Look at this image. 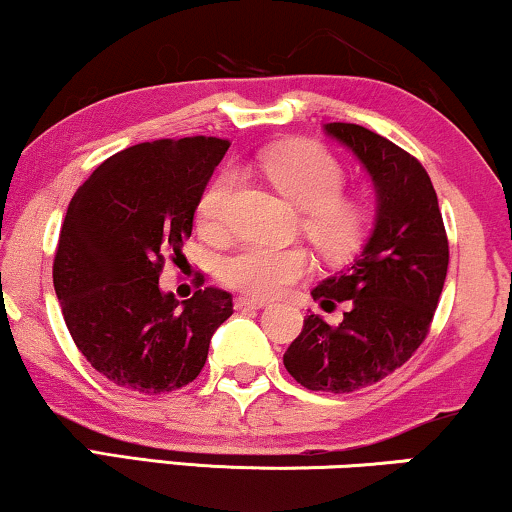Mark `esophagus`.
<instances>
[{
    "instance_id": "1",
    "label": "esophagus",
    "mask_w": 512,
    "mask_h": 512,
    "mask_svg": "<svg viewBox=\"0 0 512 512\" xmlns=\"http://www.w3.org/2000/svg\"><path fill=\"white\" fill-rule=\"evenodd\" d=\"M265 305H268V300H263V298H247V296L235 298L237 310H242V307H254V310H261V307H265Z\"/></svg>"
}]
</instances>
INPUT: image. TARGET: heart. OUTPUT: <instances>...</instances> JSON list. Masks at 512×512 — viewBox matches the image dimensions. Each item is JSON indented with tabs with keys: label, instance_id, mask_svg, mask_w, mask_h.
<instances>
[{
	"label": "heart",
	"instance_id": "b5f03b06",
	"mask_svg": "<svg viewBox=\"0 0 512 512\" xmlns=\"http://www.w3.org/2000/svg\"><path fill=\"white\" fill-rule=\"evenodd\" d=\"M265 177L293 205L305 209V233L331 258H345L361 244L368 209L361 200L340 195L345 170L326 149L291 142L268 151L261 160ZM235 172L223 170L209 181L198 202L200 226L219 230L226 221ZM312 270V258L300 247L249 242L221 261V279L251 296H277Z\"/></svg>",
	"mask_w": 512,
	"mask_h": 512
}]
</instances>
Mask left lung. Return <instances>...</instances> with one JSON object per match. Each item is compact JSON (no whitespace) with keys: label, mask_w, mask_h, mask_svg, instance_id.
<instances>
[{"label":"left lung","mask_w":512,"mask_h":512,"mask_svg":"<svg viewBox=\"0 0 512 512\" xmlns=\"http://www.w3.org/2000/svg\"><path fill=\"white\" fill-rule=\"evenodd\" d=\"M324 132L368 172L375 221L354 261L312 289L324 310L347 300L345 319L328 326L310 314L284 366L305 389L349 394L384 380L422 345L450 249L438 195L417 158L354 123H326Z\"/></svg>","instance_id":"obj_1"}]
</instances>
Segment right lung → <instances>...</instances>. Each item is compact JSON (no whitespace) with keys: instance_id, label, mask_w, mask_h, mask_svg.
<instances>
[{"instance_id":"obj_1","label":"right lung","mask_w":512,"mask_h":512,"mask_svg":"<svg viewBox=\"0 0 512 512\" xmlns=\"http://www.w3.org/2000/svg\"><path fill=\"white\" fill-rule=\"evenodd\" d=\"M230 142L156 139L104 160L62 221L53 286L90 366L118 387L165 394L200 375L228 291L205 286L179 303L158 284L165 254H181L214 167Z\"/></svg>"}]
</instances>
